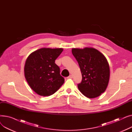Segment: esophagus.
Instances as JSON below:
<instances>
[{
  "instance_id": "esophagus-1",
  "label": "esophagus",
  "mask_w": 132,
  "mask_h": 132,
  "mask_svg": "<svg viewBox=\"0 0 132 132\" xmlns=\"http://www.w3.org/2000/svg\"><path fill=\"white\" fill-rule=\"evenodd\" d=\"M73 78V76L72 75H70L69 77H67V79H72Z\"/></svg>"
}]
</instances>
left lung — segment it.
Segmentation results:
<instances>
[{
    "label": "left lung",
    "instance_id": "left-lung-1",
    "mask_svg": "<svg viewBox=\"0 0 132 132\" xmlns=\"http://www.w3.org/2000/svg\"><path fill=\"white\" fill-rule=\"evenodd\" d=\"M72 52L82 74V81L78 85L79 90L89 98L100 96L105 91L110 79V67L106 58L92 47L73 48Z\"/></svg>",
    "mask_w": 132,
    "mask_h": 132
}]
</instances>
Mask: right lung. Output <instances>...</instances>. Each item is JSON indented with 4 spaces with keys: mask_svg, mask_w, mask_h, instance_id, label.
<instances>
[{
    "mask_svg": "<svg viewBox=\"0 0 132 132\" xmlns=\"http://www.w3.org/2000/svg\"><path fill=\"white\" fill-rule=\"evenodd\" d=\"M63 51L62 48H42L32 52L24 65V76L30 88L37 94L50 96L64 84V78L55 60Z\"/></svg>",
    "mask_w": 132,
    "mask_h": 132,
    "instance_id": "obj_1",
    "label": "right lung"
}]
</instances>
